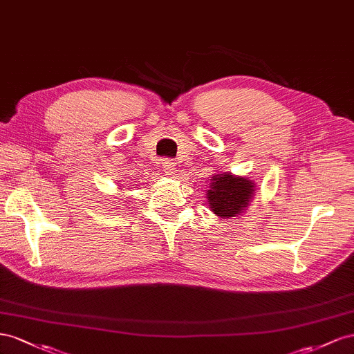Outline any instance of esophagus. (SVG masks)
<instances>
[{
    "label": "esophagus",
    "mask_w": 354,
    "mask_h": 354,
    "mask_svg": "<svg viewBox=\"0 0 354 354\" xmlns=\"http://www.w3.org/2000/svg\"><path fill=\"white\" fill-rule=\"evenodd\" d=\"M161 167H163V171L166 175H171L175 171V163L174 160H169V158H165L163 163H161Z\"/></svg>",
    "instance_id": "1"
}]
</instances>
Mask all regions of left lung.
<instances>
[{"label":"left lung","mask_w":354,"mask_h":354,"mask_svg":"<svg viewBox=\"0 0 354 354\" xmlns=\"http://www.w3.org/2000/svg\"><path fill=\"white\" fill-rule=\"evenodd\" d=\"M254 194V183L248 178H237L233 175H216L210 179V189H207V200L210 209L221 218H231L239 215L249 203Z\"/></svg>","instance_id":"obj_1"}]
</instances>
